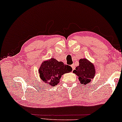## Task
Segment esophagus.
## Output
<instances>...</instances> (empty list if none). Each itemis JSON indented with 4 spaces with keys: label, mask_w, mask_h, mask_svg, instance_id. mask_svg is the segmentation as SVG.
Returning a JSON list of instances; mask_svg holds the SVG:
<instances>
[{
    "label": "esophagus",
    "mask_w": 122,
    "mask_h": 122,
    "mask_svg": "<svg viewBox=\"0 0 122 122\" xmlns=\"http://www.w3.org/2000/svg\"><path fill=\"white\" fill-rule=\"evenodd\" d=\"M71 67H72V68L73 70H74L75 69V65L74 64H72L71 65Z\"/></svg>",
    "instance_id": "esophagus-1"
}]
</instances>
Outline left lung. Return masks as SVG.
I'll list each match as a JSON object with an SVG mask.
<instances>
[{
	"label": "left lung",
	"instance_id": "1",
	"mask_svg": "<svg viewBox=\"0 0 122 122\" xmlns=\"http://www.w3.org/2000/svg\"><path fill=\"white\" fill-rule=\"evenodd\" d=\"M79 65L76 67L73 73L78 76V79L81 84L86 85L91 82L95 76L96 69L93 63L86 58H81L79 61Z\"/></svg>",
	"mask_w": 122,
	"mask_h": 122
}]
</instances>
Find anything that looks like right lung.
<instances>
[{
  "instance_id": "add662e5",
  "label": "right lung",
  "mask_w": 122,
  "mask_h": 122,
  "mask_svg": "<svg viewBox=\"0 0 122 122\" xmlns=\"http://www.w3.org/2000/svg\"><path fill=\"white\" fill-rule=\"evenodd\" d=\"M72 69L62 61H58L54 58L43 61L38 70L40 78L49 86H55L59 83L61 76L72 72Z\"/></svg>"
}]
</instances>
